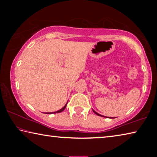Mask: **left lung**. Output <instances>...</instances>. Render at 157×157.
<instances>
[{
    "label": "left lung",
    "mask_w": 157,
    "mask_h": 157,
    "mask_svg": "<svg viewBox=\"0 0 157 157\" xmlns=\"http://www.w3.org/2000/svg\"><path fill=\"white\" fill-rule=\"evenodd\" d=\"M93 110V111H94V112L96 114V115H98V116H102V117H105V118H111V117H107V116H102V115H101V114H100V113H97L96 111H95L94 109H92Z\"/></svg>",
    "instance_id": "left-lung-1"
}]
</instances>
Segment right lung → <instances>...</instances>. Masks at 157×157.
<instances>
[{
  "label": "right lung",
  "instance_id": "1",
  "mask_svg": "<svg viewBox=\"0 0 157 157\" xmlns=\"http://www.w3.org/2000/svg\"><path fill=\"white\" fill-rule=\"evenodd\" d=\"M67 103H68V102H67ZM67 103H66V104L65 105V106L63 107H62V109H59V110H58V111H55V112H50V113H48V114H49V113H60V112H62V111H63V110L65 109V108H66V105H67Z\"/></svg>",
  "mask_w": 157,
  "mask_h": 157
}]
</instances>
